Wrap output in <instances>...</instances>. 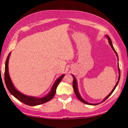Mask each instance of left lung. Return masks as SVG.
Instances as JSON below:
<instances>
[{
  "instance_id": "obj_1",
  "label": "left lung",
  "mask_w": 128,
  "mask_h": 128,
  "mask_svg": "<svg viewBox=\"0 0 128 128\" xmlns=\"http://www.w3.org/2000/svg\"><path fill=\"white\" fill-rule=\"evenodd\" d=\"M107 38H108V40H109V43H110V46H111V47H112V48L113 49V50L114 51V52L116 53V56H117V57H118V54H117V53H116V50H114V47H113V45H112V40H110V38L108 37V36H107ZM118 69H119V78H118V81H117V82H116V86H114V88H113V90L112 91V92H110V93L108 95V96L106 97L104 99V100H103V101H104V100H107L108 97H109L111 94H112L113 93V91H114V90H115V88H116V86H117V85H118V82H119V79H120V69H119V64H118ZM72 76H73V78H74V81H73V83H72V86H73V88H74V92H75V94H76V97L78 98V99L80 101H81L82 102H83V103H85V104H91V105H97V104H98V103H97V104H91V103H88V102H86L85 100H84L82 98H81V97L80 96V94H79V93H78V87H77V82H76V78H75V76L74 75H72Z\"/></svg>"
}]
</instances>
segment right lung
<instances>
[{
  "instance_id": "right-lung-1",
  "label": "right lung",
  "mask_w": 128,
  "mask_h": 128,
  "mask_svg": "<svg viewBox=\"0 0 128 128\" xmlns=\"http://www.w3.org/2000/svg\"><path fill=\"white\" fill-rule=\"evenodd\" d=\"M10 55V53L9 54V55L8 56L6 60V62H5L4 80L6 88H8V90H9L10 93L21 102L25 103L26 105L32 106L43 104V103L47 102L49 100L52 99L53 97L54 96V95L56 94L57 86H58L59 84L62 79L64 75H62L60 77H59L58 79L56 80L55 83L54 84L52 88L51 91L46 96L40 98H36L34 97L28 96H26V95L21 94L20 92L18 91L15 88L14 86L13 85V84L12 82V80L10 79V78L9 74V72H8V62H9Z\"/></svg>"
}]
</instances>
